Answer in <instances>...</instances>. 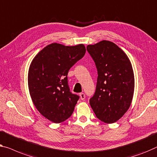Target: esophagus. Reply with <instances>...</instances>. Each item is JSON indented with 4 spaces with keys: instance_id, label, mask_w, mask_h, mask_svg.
Returning <instances> with one entry per match:
<instances>
[{
    "instance_id": "34e87169",
    "label": "esophagus",
    "mask_w": 157,
    "mask_h": 157,
    "mask_svg": "<svg viewBox=\"0 0 157 157\" xmlns=\"http://www.w3.org/2000/svg\"><path fill=\"white\" fill-rule=\"evenodd\" d=\"M79 97H80V99L82 100H84L85 99V94H84V93L79 94Z\"/></svg>"
}]
</instances>
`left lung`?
<instances>
[{"mask_svg":"<svg viewBox=\"0 0 157 157\" xmlns=\"http://www.w3.org/2000/svg\"><path fill=\"white\" fill-rule=\"evenodd\" d=\"M86 50L98 71L90 106L100 121L113 123L122 118L132 103L135 89L132 64L126 53L111 41L103 40L90 44Z\"/></svg>","mask_w":157,"mask_h":157,"instance_id":"8db88e82","label":"left lung"}]
</instances>
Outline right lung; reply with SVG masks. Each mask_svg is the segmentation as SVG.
Segmentation results:
<instances>
[{
	"instance_id": "add662e5",
	"label": "right lung",
	"mask_w": 157,
	"mask_h": 157,
	"mask_svg": "<svg viewBox=\"0 0 157 157\" xmlns=\"http://www.w3.org/2000/svg\"><path fill=\"white\" fill-rule=\"evenodd\" d=\"M84 44L68 46L53 43L37 53L29 65L28 86L35 107L55 123L71 117L79 96L70 92L67 73L85 56Z\"/></svg>"
}]
</instances>
